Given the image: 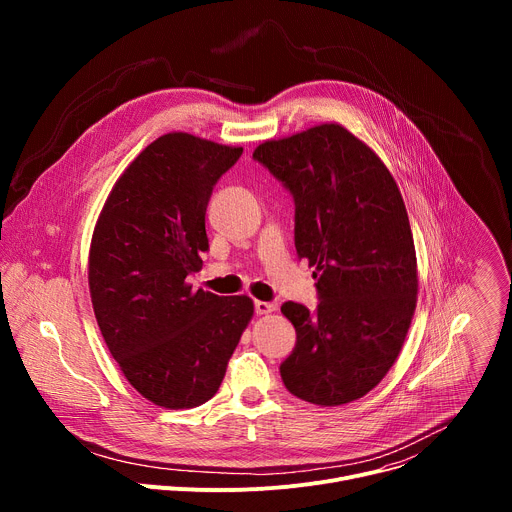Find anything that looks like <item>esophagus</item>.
I'll return each mask as SVG.
<instances>
[{
    "instance_id": "esophagus-1",
    "label": "esophagus",
    "mask_w": 512,
    "mask_h": 512,
    "mask_svg": "<svg viewBox=\"0 0 512 512\" xmlns=\"http://www.w3.org/2000/svg\"><path fill=\"white\" fill-rule=\"evenodd\" d=\"M271 312H275V306L271 304V302H255V314H259V316H263V314H271Z\"/></svg>"
}]
</instances>
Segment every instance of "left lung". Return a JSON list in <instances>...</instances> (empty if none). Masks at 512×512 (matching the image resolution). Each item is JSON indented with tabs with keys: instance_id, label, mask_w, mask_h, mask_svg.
I'll return each instance as SVG.
<instances>
[{
	"instance_id": "1",
	"label": "left lung",
	"mask_w": 512,
	"mask_h": 512,
	"mask_svg": "<svg viewBox=\"0 0 512 512\" xmlns=\"http://www.w3.org/2000/svg\"><path fill=\"white\" fill-rule=\"evenodd\" d=\"M253 160L294 198L296 251L318 279L316 310L281 306L296 328L281 381L314 405L360 399L393 367L417 302L401 192L377 154L334 123L265 141Z\"/></svg>"
}]
</instances>
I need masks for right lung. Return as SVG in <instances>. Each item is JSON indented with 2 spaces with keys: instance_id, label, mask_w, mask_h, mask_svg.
I'll use <instances>...</instances> for the list:
<instances>
[{
  "instance_id": "right-lung-1",
  "label": "right lung",
  "mask_w": 512,
  "mask_h": 512,
  "mask_svg": "<svg viewBox=\"0 0 512 512\" xmlns=\"http://www.w3.org/2000/svg\"><path fill=\"white\" fill-rule=\"evenodd\" d=\"M241 154L188 133L158 137L117 180L93 233L89 287L101 334L133 389L166 409L214 397L253 316L247 296L186 283L208 251L212 188Z\"/></svg>"
}]
</instances>
